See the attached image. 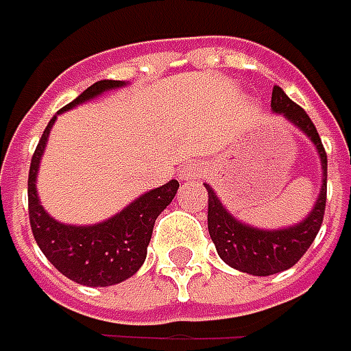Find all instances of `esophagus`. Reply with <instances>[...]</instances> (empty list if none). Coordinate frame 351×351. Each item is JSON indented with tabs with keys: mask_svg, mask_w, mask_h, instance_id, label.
I'll use <instances>...</instances> for the list:
<instances>
[{
	"mask_svg": "<svg viewBox=\"0 0 351 351\" xmlns=\"http://www.w3.org/2000/svg\"><path fill=\"white\" fill-rule=\"evenodd\" d=\"M202 176H204V167L198 163L182 165L180 171H178V180H184V182L196 180V178H202Z\"/></svg>",
	"mask_w": 351,
	"mask_h": 351,
	"instance_id": "obj_1",
	"label": "esophagus"
}]
</instances>
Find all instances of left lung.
Returning a JSON list of instances; mask_svg holds the SVG:
<instances>
[{"mask_svg":"<svg viewBox=\"0 0 351 351\" xmlns=\"http://www.w3.org/2000/svg\"><path fill=\"white\" fill-rule=\"evenodd\" d=\"M272 110L276 114L285 116L287 122L299 128L315 143L322 165V186L315 208L303 221L287 229L264 231L235 219L225 210L212 186L206 184L208 229L213 245L217 248V254L231 268L252 276H272L297 264L319 233L324 217V208H326V152L322 147L317 128L311 122L307 112L299 104L293 103L278 85L272 91Z\"/></svg>","mask_w":351,"mask_h":351,"instance_id":"obj_1","label":"left lung"}]
</instances>
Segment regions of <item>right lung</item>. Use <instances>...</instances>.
Listing matches in <instances>:
<instances>
[{
	"instance_id": "right-lung-1",
	"label": "right lung",
	"mask_w": 351,
	"mask_h": 351,
	"mask_svg": "<svg viewBox=\"0 0 351 351\" xmlns=\"http://www.w3.org/2000/svg\"><path fill=\"white\" fill-rule=\"evenodd\" d=\"M122 85L126 83L112 79L97 81L89 89L81 93L73 103L66 104L60 112ZM54 122L56 116L44 130L43 138L32 155L29 171V219L34 241L44 252V256L54 264L56 270H60L75 284L89 287L120 284L141 268L147 256V245L152 241L155 219L175 198L178 180H171L163 186L141 194L122 212L103 223H60L46 213L38 202L36 192L38 165Z\"/></svg>"
}]
</instances>
